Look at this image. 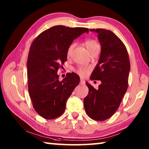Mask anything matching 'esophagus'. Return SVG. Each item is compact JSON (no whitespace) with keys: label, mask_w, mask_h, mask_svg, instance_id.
Here are the masks:
<instances>
[{"label":"esophagus","mask_w":149,"mask_h":149,"mask_svg":"<svg viewBox=\"0 0 149 149\" xmlns=\"http://www.w3.org/2000/svg\"><path fill=\"white\" fill-rule=\"evenodd\" d=\"M80 83H81V84H85V80L84 79H80Z\"/></svg>","instance_id":"1"}]
</instances>
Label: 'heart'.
<instances>
[{
    "label": "heart",
    "instance_id": "obj_1",
    "mask_svg": "<svg viewBox=\"0 0 149 149\" xmlns=\"http://www.w3.org/2000/svg\"><path fill=\"white\" fill-rule=\"evenodd\" d=\"M85 46H86L87 49L88 50V51H89V52L91 51L92 50L95 49L96 47H99V43H98V42L96 41H95V40H93V39L87 40V41H85ZM74 45L72 44L68 47V51H67L68 55H70V54H71L72 50H73V49H74ZM89 71V69L86 67H79L76 70V72L77 74L79 75H81V76H83V77L87 75Z\"/></svg>",
    "mask_w": 149,
    "mask_h": 149
}]
</instances>
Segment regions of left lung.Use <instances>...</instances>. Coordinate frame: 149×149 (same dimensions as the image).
Instances as JSON below:
<instances>
[{
  "mask_svg": "<svg viewBox=\"0 0 149 149\" xmlns=\"http://www.w3.org/2000/svg\"><path fill=\"white\" fill-rule=\"evenodd\" d=\"M98 34L101 53L90 79L100 80L97 89L88 82L89 93L84 100L85 112L92 119L104 121L119 108L127 91L130 71L129 56L125 46L112 31L91 29Z\"/></svg>",
  "mask_w": 149,
  "mask_h": 149,
  "instance_id": "left-lung-1",
  "label": "left lung"
}]
</instances>
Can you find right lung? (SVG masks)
Masks as SVG:
<instances>
[{
  "label": "right lung",
  "instance_id": "right-lung-1",
  "mask_svg": "<svg viewBox=\"0 0 149 149\" xmlns=\"http://www.w3.org/2000/svg\"><path fill=\"white\" fill-rule=\"evenodd\" d=\"M85 27L56 26L45 30L33 41L27 62L29 97L35 110L52 120L64 112L66 102L80 81L75 73H68L61 81L57 72L67 60V51Z\"/></svg>",
  "mask_w": 149,
  "mask_h": 149
}]
</instances>
